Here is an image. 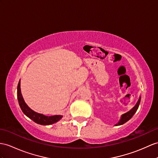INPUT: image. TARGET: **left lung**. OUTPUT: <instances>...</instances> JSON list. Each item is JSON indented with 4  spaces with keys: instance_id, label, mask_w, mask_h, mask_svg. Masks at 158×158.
<instances>
[{
    "instance_id": "1",
    "label": "left lung",
    "mask_w": 158,
    "mask_h": 158,
    "mask_svg": "<svg viewBox=\"0 0 158 158\" xmlns=\"http://www.w3.org/2000/svg\"><path fill=\"white\" fill-rule=\"evenodd\" d=\"M140 101H141V97L139 98V101H138V102H137L135 106L130 111H129L128 113H125L124 114L122 115L121 120L119 121V122L118 123V124H117L116 125H123V124L125 123H126L127 121H128L129 120V119L133 116L134 114L135 113V112H136L137 109H138V107H139Z\"/></svg>"
}]
</instances>
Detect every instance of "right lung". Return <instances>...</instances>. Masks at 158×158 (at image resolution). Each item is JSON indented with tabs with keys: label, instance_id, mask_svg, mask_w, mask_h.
<instances>
[{
	"label": "right lung",
	"instance_id": "add662e5",
	"mask_svg": "<svg viewBox=\"0 0 158 158\" xmlns=\"http://www.w3.org/2000/svg\"><path fill=\"white\" fill-rule=\"evenodd\" d=\"M17 98L19 106H20L23 112V113L26 116H27L34 122H35L36 123L43 125H51L54 123H56L57 121H58L62 118V115H54V116L48 117L42 114L34 112L33 110L31 109L27 105V104L24 101L23 98L22 97L21 92L20 81L19 82L17 86Z\"/></svg>",
	"mask_w": 158,
	"mask_h": 158
}]
</instances>
